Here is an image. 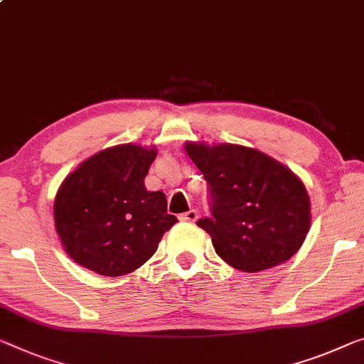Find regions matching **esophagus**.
I'll list each match as a JSON object with an SVG mask.
<instances>
[{"instance_id":"1","label":"esophagus","mask_w":364,"mask_h":364,"mask_svg":"<svg viewBox=\"0 0 364 364\" xmlns=\"http://www.w3.org/2000/svg\"><path fill=\"white\" fill-rule=\"evenodd\" d=\"M197 218H198L197 210H190V211H187V213L178 215V220L188 221V223H195V221H197Z\"/></svg>"}]
</instances>
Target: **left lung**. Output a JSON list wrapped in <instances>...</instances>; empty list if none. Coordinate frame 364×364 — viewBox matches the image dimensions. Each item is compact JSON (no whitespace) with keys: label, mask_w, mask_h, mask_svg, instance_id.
<instances>
[{"label":"left lung","mask_w":364,"mask_h":364,"mask_svg":"<svg viewBox=\"0 0 364 364\" xmlns=\"http://www.w3.org/2000/svg\"><path fill=\"white\" fill-rule=\"evenodd\" d=\"M203 174L211 216L197 225L216 254L240 272H260L291 259L311 225V201L288 167L239 144L187 143Z\"/></svg>","instance_id":"1"}]
</instances>
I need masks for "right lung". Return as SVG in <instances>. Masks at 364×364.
Masks as SVG:
<instances>
[{
	"label": "right lung",
	"mask_w": 364,
	"mask_h": 364,
	"mask_svg": "<svg viewBox=\"0 0 364 364\" xmlns=\"http://www.w3.org/2000/svg\"><path fill=\"white\" fill-rule=\"evenodd\" d=\"M156 149L120 144L86 159L65 178L53 205L61 244L76 264L104 277L127 275L156 252L176 225L166 195L144 177Z\"/></svg>",
	"instance_id": "right-lung-1"
}]
</instances>
